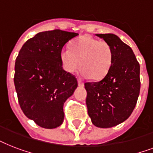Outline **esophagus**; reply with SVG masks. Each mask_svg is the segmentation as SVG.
Wrapping results in <instances>:
<instances>
[{
  "label": "esophagus",
  "instance_id": "obj_1",
  "mask_svg": "<svg viewBox=\"0 0 153 153\" xmlns=\"http://www.w3.org/2000/svg\"><path fill=\"white\" fill-rule=\"evenodd\" d=\"M78 84H79V86H80V87H83L84 84L81 80H78Z\"/></svg>",
  "mask_w": 153,
  "mask_h": 153
}]
</instances>
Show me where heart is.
Returning <instances> with one entry per match:
<instances>
[{
    "instance_id": "1",
    "label": "heart",
    "mask_w": 153,
    "mask_h": 153,
    "mask_svg": "<svg viewBox=\"0 0 153 153\" xmlns=\"http://www.w3.org/2000/svg\"><path fill=\"white\" fill-rule=\"evenodd\" d=\"M59 58L62 68L69 74L76 71L79 66L84 78L95 81L104 78L111 68L114 52L105 41H100L85 35L72 42L70 48H62Z\"/></svg>"
}]
</instances>
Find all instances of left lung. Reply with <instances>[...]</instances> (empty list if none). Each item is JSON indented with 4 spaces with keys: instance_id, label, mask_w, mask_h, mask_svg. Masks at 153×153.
<instances>
[{
    "instance_id": "obj_1",
    "label": "left lung",
    "mask_w": 153,
    "mask_h": 153,
    "mask_svg": "<svg viewBox=\"0 0 153 153\" xmlns=\"http://www.w3.org/2000/svg\"><path fill=\"white\" fill-rule=\"evenodd\" d=\"M111 46L114 59L108 74L96 82H86V105L92 123L111 128L128 118L140 94V65L130 47L112 33L96 34Z\"/></svg>"
}]
</instances>
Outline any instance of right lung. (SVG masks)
<instances>
[{"instance_id":"right-lung-1","label":"right lung","mask_w":153,"mask_h":153,"mask_svg":"<svg viewBox=\"0 0 153 153\" xmlns=\"http://www.w3.org/2000/svg\"><path fill=\"white\" fill-rule=\"evenodd\" d=\"M78 36L59 29L39 32L25 42L16 59L14 84L20 108L44 128L62 125L63 104L78 86L59 58L63 46Z\"/></svg>"}]
</instances>
